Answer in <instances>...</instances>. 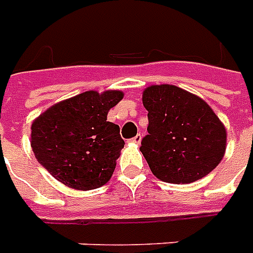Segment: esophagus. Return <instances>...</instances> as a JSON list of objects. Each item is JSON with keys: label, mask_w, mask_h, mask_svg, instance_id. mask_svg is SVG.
<instances>
[{"label": "esophagus", "mask_w": 253, "mask_h": 253, "mask_svg": "<svg viewBox=\"0 0 253 253\" xmlns=\"http://www.w3.org/2000/svg\"><path fill=\"white\" fill-rule=\"evenodd\" d=\"M141 139H142V135L141 134H137L134 138H131V142H135V144H139L141 142Z\"/></svg>", "instance_id": "34e87169"}]
</instances>
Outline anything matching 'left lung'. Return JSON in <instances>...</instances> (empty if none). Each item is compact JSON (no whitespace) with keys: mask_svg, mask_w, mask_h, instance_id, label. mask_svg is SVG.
<instances>
[{"mask_svg":"<svg viewBox=\"0 0 253 253\" xmlns=\"http://www.w3.org/2000/svg\"><path fill=\"white\" fill-rule=\"evenodd\" d=\"M148 135L139 151L159 179L190 183L210 174L223 159L226 128L200 97L172 84L144 90Z\"/></svg>","mask_w":253,"mask_h":253,"instance_id":"left-lung-1","label":"left lung"}]
</instances>
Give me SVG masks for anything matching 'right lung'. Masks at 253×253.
<instances>
[{"instance_id": "right-lung-1", "label": "right lung", "mask_w": 253, "mask_h": 253, "mask_svg": "<svg viewBox=\"0 0 253 253\" xmlns=\"http://www.w3.org/2000/svg\"><path fill=\"white\" fill-rule=\"evenodd\" d=\"M123 93L84 91L54 104L31 126V148L37 160L57 181L77 190L105 185L114 174L125 141L121 128L107 122Z\"/></svg>"}]
</instances>
